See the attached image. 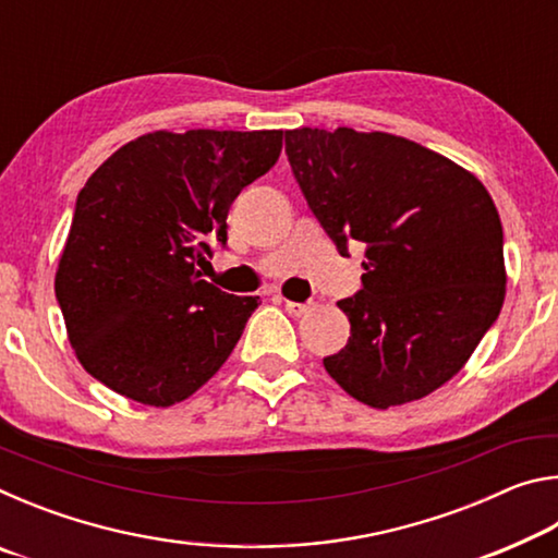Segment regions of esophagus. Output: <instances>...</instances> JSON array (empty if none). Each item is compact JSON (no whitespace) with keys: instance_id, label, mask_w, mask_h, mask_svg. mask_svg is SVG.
Segmentation results:
<instances>
[{"instance_id":"34e87169","label":"esophagus","mask_w":558,"mask_h":558,"mask_svg":"<svg viewBox=\"0 0 558 558\" xmlns=\"http://www.w3.org/2000/svg\"><path fill=\"white\" fill-rule=\"evenodd\" d=\"M286 310H288L290 315L302 317V315H307L310 310H313V302H292V300H286Z\"/></svg>"}]
</instances>
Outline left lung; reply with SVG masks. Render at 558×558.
<instances>
[{
	"mask_svg": "<svg viewBox=\"0 0 558 558\" xmlns=\"http://www.w3.org/2000/svg\"><path fill=\"white\" fill-rule=\"evenodd\" d=\"M286 153L337 251L364 245V288L337 302L352 335L325 356L327 374L372 409L440 389L505 302L493 196L452 159L389 132L298 128Z\"/></svg>",
	"mask_w": 558,
	"mask_h": 558,
	"instance_id": "obj_1",
	"label": "left lung"
}]
</instances>
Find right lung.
Segmentation results:
<instances>
[{
	"label": "right lung",
	"instance_id": "right-lung-1",
	"mask_svg": "<svg viewBox=\"0 0 558 558\" xmlns=\"http://www.w3.org/2000/svg\"><path fill=\"white\" fill-rule=\"evenodd\" d=\"M280 149L282 130H157L88 177L53 286L93 379L167 409L221 369L258 298L229 295L196 266L211 241L226 245L233 199Z\"/></svg>",
	"mask_w": 558,
	"mask_h": 558
}]
</instances>
